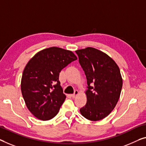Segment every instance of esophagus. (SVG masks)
I'll use <instances>...</instances> for the list:
<instances>
[{
    "mask_svg": "<svg viewBox=\"0 0 146 146\" xmlns=\"http://www.w3.org/2000/svg\"><path fill=\"white\" fill-rule=\"evenodd\" d=\"M78 94H79V91L76 90H75V92H74L73 94H71V97H72V98H75Z\"/></svg>",
    "mask_w": 146,
    "mask_h": 146,
    "instance_id": "obj_1",
    "label": "esophagus"
}]
</instances>
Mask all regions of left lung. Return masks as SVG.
I'll return each instance as SVG.
<instances>
[{"label":"left lung","mask_w":146,"mask_h":146,"mask_svg":"<svg viewBox=\"0 0 146 146\" xmlns=\"http://www.w3.org/2000/svg\"><path fill=\"white\" fill-rule=\"evenodd\" d=\"M87 80L86 105L81 115L90 121H99L113 110L120 97L123 79L120 69L108 54L94 48L75 51Z\"/></svg>","instance_id":"1"}]
</instances>
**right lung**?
<instances>
[{
	"label": "right lung",
	"mask_w": 146,
	"mask_h": 146,
	"mask_svg": "<svg viewBox=\"0 0 146 146\" xmlns=\"http://www.w3.org/2000/svg\"><path fill=\"white\" fill-rule=\"evenodd\" d=\"M77 60L73 52L50 47L38 52L23 70L21 90L26 106L36 118L48 121L54 118L66 100L60 86V71Z\"/></svg>",
	"instance_id": "1"
}]
</instances>
